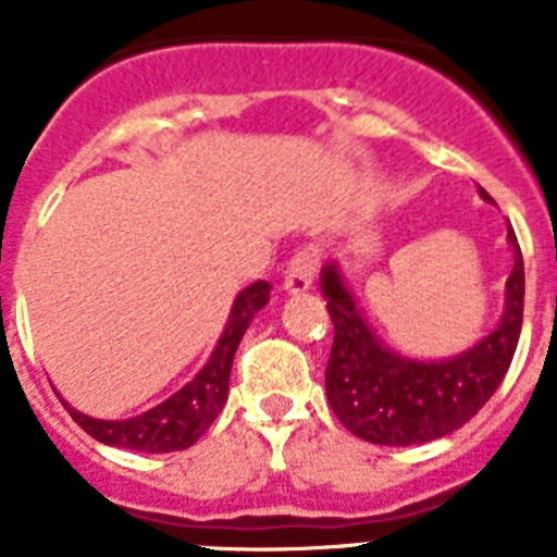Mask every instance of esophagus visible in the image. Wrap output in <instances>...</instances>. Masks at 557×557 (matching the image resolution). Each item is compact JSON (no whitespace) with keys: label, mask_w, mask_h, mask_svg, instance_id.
Returning a JSON list of instances; mask_svg holds the SVG:
<instances>
[{"label":"esophagus","mask_w":557,"mask_h":557,"mask_svg":"<svg viewBox=\"0 0 557 557\" xmlns=\"http://www.w3.org/2000/svg\"><path fill=\"white\" fill-rule=\"evenodd\" d=\"M314 270H318V253L314 250H298V253L289 259L287 273H284V289L289 295H304L312 287Z\"/></svg>","instance_id":"1"}]
</instances>
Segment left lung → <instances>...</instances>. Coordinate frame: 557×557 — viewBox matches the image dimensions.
I'll return each mask as SVG.
<instances>
[{
	"label": "left lung",
	"instance_id": "1",
	"mask_svg": "<svg viewBox=\"0 0 557 557\" xmlns=\"http://www.w3.org/2000/svg\"><path fill=\"white\" fill-rule=\"evenodd\" d=\"M480 198L494 203L480 186ZM513 270L505 284V312L474 346L446 359L398 354L368 326L339 264L321 273V293L334 323L326 366V398L339 424L368 444L412 446L460 430L482 410L508 373L524 312V262L508 225Z\"/></svg>",
	"mask_w": 557,
	"mask_h": 557
}]
</instances>
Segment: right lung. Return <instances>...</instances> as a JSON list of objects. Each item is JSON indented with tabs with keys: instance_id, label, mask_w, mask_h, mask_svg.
Instances as JSON below:
<instances>
[{
	"instance_id": "add662e5",
	"label": "right lung",
	"mask_w": 557,
	"mask_h": 557,
	"mask_svg": "<svg viewBox=\"0 0 557 557\" xmlns=\"http://www.w3.org/2000/svg\"><path fill=\"white\" fill-rule=\"evenodd\" d=\"M270 284L253 282L234 298L228 323L220 334L218 346L211 351L209 362L198 371V376L186 382L178 393H172L166 401L156 405L152 410L141 412L125 421H102L86 412L75 410L63 401L72 418L88 432V435L106 446L116 449L147 451V455H161V451H181L189 449L220 416L228 398V379L231 362H234L236 346L243 334L248 332L250 321L259 309L268 307Z\"/></svg>"
}]
</instances>
